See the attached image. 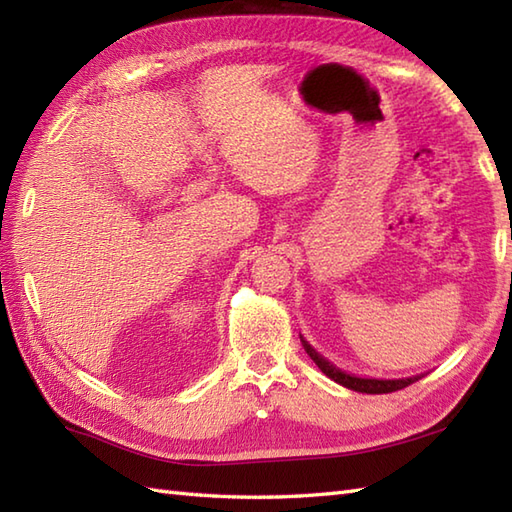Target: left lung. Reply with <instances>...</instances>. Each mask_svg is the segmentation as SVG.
<instances>
[{"label": "left lung", "mask_w": 512, "mask_h": 512, "mask_svg": "<svg viewBox=\"0 0 512 512\" xmlns=\"http://www.w3.org/2000/svg\"><path fill=\"white\" fill-rule=\"evenodd\" d=\"M301 343L303 347H306V352L310 354V358L314 363H317V367L321 369V372L332 378L334 383H339L347 389H354V391H361V394H389V391H398V389H405L409 387L411 383H416L418 378L422 376H411V378H396V380H383V378H358L354 374H347L343 372V369L334 367L330 361H325V358L314 350V347L303 339L301 336Z\"/></svg>", "instance_id": "1"}]
</instances>
